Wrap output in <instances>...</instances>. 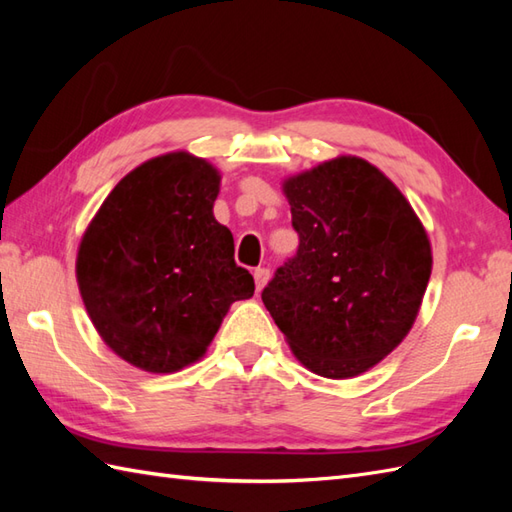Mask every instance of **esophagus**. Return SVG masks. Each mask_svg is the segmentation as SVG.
Masks as SVG:
<instances>
[{"label":"esophagus","instance_id":"esophagus-1","mask_svg":"<svg viewBox=\"0 0 512 512\" xmlns=\"http://www.w3.org/2000/svg\"><path fill=\"white\" fill-rule=\"evenodd\" d=\"M253 277H255V286H257V290H262V288L266 286L268 277H270V270H268V268H264V266H259V268H255Z\"/></svg>","mask_w":512,"mask_h":512}]
</instances>
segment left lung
I'll list each match as a JSON object with an SVG mask.
<instances>
[{
    "instance_id": "obj_1",
    "label": "left lung",
    "mask_w": 512,
    "mask_h": 512,
    "mask_svg": "<svg viewBox=\"0 0 512 512\" xmlns=\"http://www.w3.org/2000/svg\"><path fill=\"white\" fill-rule=\"evenodd\" d=\"M299 248L262 301L299 361L325 378L367 372L411 330L431 246L396 184L341 156L286 180Z\"/></svg>"
}]
</instances>
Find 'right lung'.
Returning a JSON list of instances; mask_svg holds the SVG:
<instances>
[{"label":"right lung","instance_id":"1","mask_svg":"<svg viewBox=\"0 0 512 512\" xmlns=\"http://www.w3.org/2000/svg\"><path fill=\"white\" fill-rule=\"evenodd\" d=\"M220 176L184 151L116 184L83 235L76 279L94 328L145 372H178L206 352L228 306L253 297L233 235L213 217Z\"/></svg>","mask_w":512,"mask_h":512}]
</instances>
